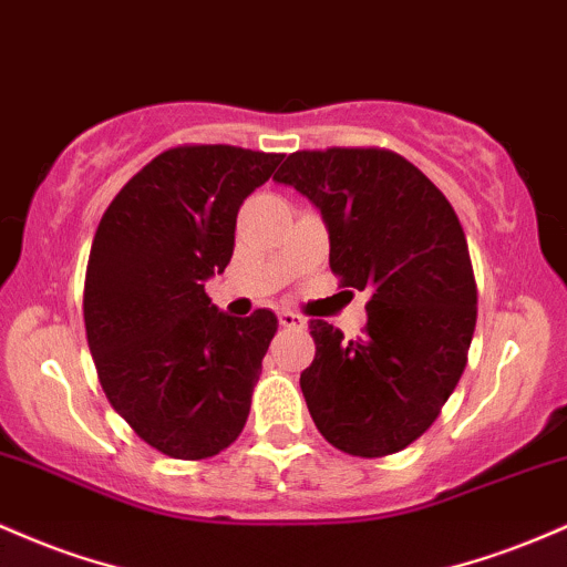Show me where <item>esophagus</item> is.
Returning a JSON list of instances; mask_svg holds the SVG:
<instances>
[{"mask_svg":"<svg viewBox=\"0 0 567 567\" xmlns=\"http://www.w3.org/2000/svg\"><path fill=\"white\" fill-rule=\"evenodd\" d=\"M279 326L293 328V331H301V328H307V320H303V317L296 315V312H279Z\"/></svg>","mask_w":567,"mask_h":567,"instance_id":"esophagus-1","label":"esophagus"}]
</instances>
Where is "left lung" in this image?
Segmentation results:
<instances>
[{
	"mask_svg": "<svg viewBox=\"0 0 567 567\" xmlns=\"http://www.w3.org/2000/svg\"><path fill=\"white\" fill-rule=\"evenodd\" d=\"M274 179L322 213L341 288L369 293L358 339L309 322L301 390L317 431L354 457L406 450L457 388L474 339L476 279L455 209L384 147L290 153Z\"/></svg>",
	"mask_w": 567,
	"mask_h": 567,
	"instance_id": "left-lung-1",
	"label": "left lung"
}]
</instances>
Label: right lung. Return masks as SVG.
<instances>
[{
	"label": "right lung",
	"instance_id": "1",
	"mask_svg": "<svg viewBox=\"0 0 567 567\" xmlns=\"http://www.w3.org/2000/svg\"><path fill=\"white\" fill-rule=\"evenodd\" d=\"M282 161L179 145L123 185L85 269V336L99 382L145 444L204 460L239 439L277 315L217 312L204 282L234 255L236 215Z\"/></svg>",
	"mask_w": 567,
	"mask_h": 567
}]
</instances>
